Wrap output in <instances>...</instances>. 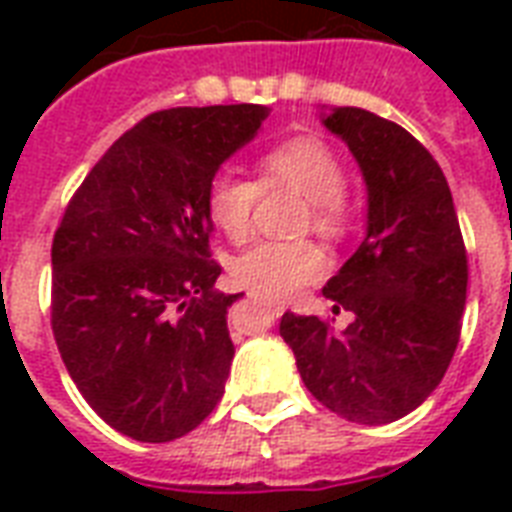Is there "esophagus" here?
Returning a JSON list of instances; mask_svg holds the SVG:
<instances>
[{
    "label": "esophagus",
    "instance_id": "obj_1",
    "mask_svg": "<svg viewBox=\"0 0 512 512\" xmlns=\"http://www.w3.org/2000/svg\"><path fill=\"white\" fill-rule=\"evenodd\" d=\"M252 297H255V300H263V303L268 305L273 313H276V316H279V313H284V303H279V300H268V297H260V295H252Z\"/></svg>",
    "mask_w": 512,
    "mask_h": 512
}]
</instances>
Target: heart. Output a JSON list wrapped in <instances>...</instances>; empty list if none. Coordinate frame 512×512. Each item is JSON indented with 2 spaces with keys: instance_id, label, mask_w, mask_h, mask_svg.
Wrapping results in <instances>:
<instances>
[{
  "instance_id": "obj_1",
  "label": "heart",
  "mask_w": 512,
  "mask_h": 512,
  "mask_svg": "<svg viewBox=\"0 0 512 512\" xmlns=\"http://www.w3.org/2000/svg\"><path fill=\"white\" fill-rule=\"evenodd\" d=\"M345 167L319 138H292L260 159V180L231 170L217 172L207 188V212L228 239H244L252 228L260 191L279 185L303 193L311 207V225L321 236L337 239L348 231ZM327 257L313 241H260L233 260V279L268 297H289L319 279Z\"/></svg>"
}]
</instances>
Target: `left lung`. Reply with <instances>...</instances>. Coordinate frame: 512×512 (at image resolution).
Wrapping results in <instances>:
<instances>
[{
  "label": "left lung",
  "mask_w": 512,
  "mask_h": 512,
  "mask_svg": "<svg viewBox=\"0 0 512 512\" xmlns=\"http://www.w3.org/2000/svg\"><path fill=\"white\" fill-rule=\"evenodd\" d=\"M321 122L345 140L366 183V236L324 295L356 319L332 332L319 316H281L297 372L329 412L385 425L444 380L460 342L468 252L444 172L404 127L364 108Z\"/></svg>",
  "instance_id": "left-lung-1"
}]
</instances>
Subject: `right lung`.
Instances as JSON below:
<instances>
[{"label":"right lung","mask_w":512,"mask_h":512,"mask_svg":"<svg viewBox=\"0 0 512 512\" xmlns=\"http://www.w3.org/2000/svg\"><path fill=\"white\" fill-rule=\"evenodd\" d=\"M268 108L156 111L84 177L52 239V335L84 401L124 436L164 444L207 420L233 342L209 260L207 188Z\"/></svg>","instance_id":"1"}]
</instances>
